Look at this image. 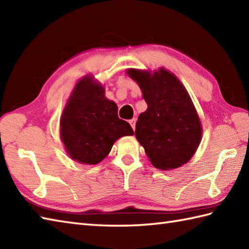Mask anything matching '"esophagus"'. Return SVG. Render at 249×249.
<instances>
[{"label": "esophagus", "mask_w": 249, "mask_h": 249, "mask_svg": "<svg viewBox=\"0 0 249 249\" xmlns=\"http://www.w3.org/2000/svg\"><path fill=\"white\" fill-rule=\"evenodd\" d=\"M136 122H137V120H136V119H131V120H129V124H130L131 127H133V129H134V130H135V128H136Z\"/></svg>", "instance_id": "esophagus-1"}]
</instances>
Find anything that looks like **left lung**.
<instances>
[{
	"instance_id": "8db88e82",
	"label": "left lung",
	"mask_w": 249,
	"mask_h": 249,
	"mask_svg": "<svg viewBox=\"0 0 249 249\" xmlns=\"http://www.w3.org/2000/svg\"><path fill=\"white\" fill-rule=\"evenodd\" d=\"M147 105L136 123L135 135L153 166L161 170L186 163L201 140V125L186 89L178 78L160 68L153 75L129 70Z\"/></svg>"
}]
</instances>
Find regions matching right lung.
I'll use <instances>...</instances> for the list:
<instances>
[{"label": "right lung", "mask_w": 249, "mask_h": 249, "mask_svg": "<svg viewBox=\"0 0 249 249\" xmlns=\"http://www.w3.org/2000/svg\"><path fill=\"white\" fill-rule=\"evenodd\" d=\"M131 135L133 128L119 118L118 107L105 97L103 87L91 77L79 81L61 120V138L72 160L95 165L116 140Z\"/></svg>", "instance_id": "right-lung-1"}]
</instances>
